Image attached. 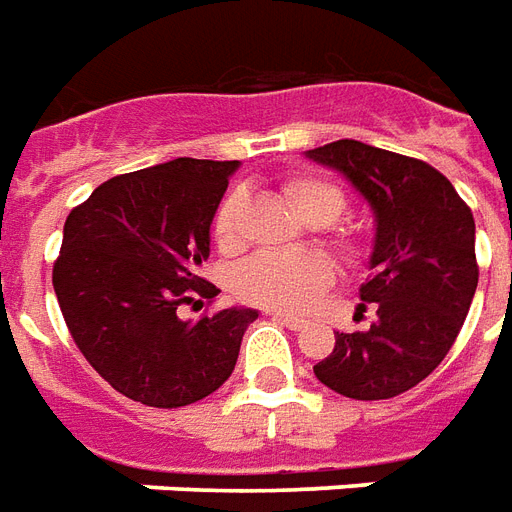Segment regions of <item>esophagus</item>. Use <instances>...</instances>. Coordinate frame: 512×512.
Wrapping results in <instances>:
<instances>
[{
  "label": "esophagus",
  "instance_id": "esophagus-1",
  "mask_svg": "<svg viewBox=\"0 0 512 512\" xmlns=\"http://www.w3.org/2000/svg\"><path fill=\"white\" fill-rule=\"evenodd\" d=\"M271 317L279 320V323H285L290 331H301V328H306L304 317H293V314H285V312H271Z\"/></svg>",
  "mask_w": 512,
  "mask_h": 512
}]
</instances>
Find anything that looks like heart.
I'll list each match as a JSON object with an SVG mask.
<instances>
[{
  "mask_svg": "<svg viewBox=\"0 0 512 512\" xmlns=\"http://www.w3.org/2000/svg\"><path fill=\"white\" fill-rule=\"evenodd\" d=\"M285 198L295 208V214L309 227H331L342 219L347 198L333 181L312 176V173H295L282 184ZM246 208L249 198L241 187L230 189L219 200L214 219H211V236L219 252L236 255L246 241ZM333 249L342 257L358 263L366 255V241L355 230L336 227L331 230ZM333 282V263L325 255H282V252H260L249 257L244 266H238L233 276L238 298L246 304L274 309V312H304L320 298L325 287Z\"/></svg>",
  "mask_w": 512,
  "mask_h": 512,
  "instance_id": "b5f03b06",
  "label": "heart"
}]
</instances>
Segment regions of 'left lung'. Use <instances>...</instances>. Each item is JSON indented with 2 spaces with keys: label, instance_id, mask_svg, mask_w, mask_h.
I'll list each match as a JSON object with an SVG mask.
<instances>
[{
  "label": "left lung",
  "instance_id": "1",
  "mask_svg": "<svg viewBox=\"0 0 512 512\" xmlns=\"http://www.w3.org/2000/svg\"><path fill=\"white\" fill-rule=\"evenodd\" d=\"M309 157L342 170L374 208L372 276L361 285L369 331L339 333L314 366L317 380L347 399H393L423 382L448 355L478 287L475 219L429 162L333 140Z\"/></svg>",
  "mask_w": 512,
  "mask_h": 512
}]
</instances>
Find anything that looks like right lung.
<instances>
[{
	"label": "right lung",
	"mask_w": 512,
	"mask_h": 512,
	"mask_svg": "<svg viewBox=\"0 0 512 512\" xmlns=\"http://www.w3.org/2000/svg\"><path fill=\"white\" fill-rule=\"evenodd\" d=\"M238 160H179L121 173L64 222L54 290L67 331L111 388L146 407H187L233 374L255 309L189 323L179 309L214 301L200 276L208 230Z\"/></svg>",
	"instance_id": "add662e5"
}]
</instances>
